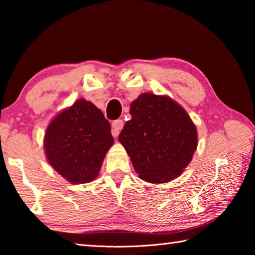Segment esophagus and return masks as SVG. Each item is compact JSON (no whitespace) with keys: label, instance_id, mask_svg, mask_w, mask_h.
Instances as JSON below:
<instances>
[{"label":"esophagus","instance_id":"obj_1","mask_svg":"<svg viewBox=\"0 0 255 255\" xmlns=\"http://www.w3.org/2000/svg\"><path fill=\"white\" fill-rule=\"evenodd\" d=\"M113 130H112V133L114 137H117L119 135L120 130H122L123 127H124V122L122 119H117V120H114L113 122Z\"/></svg>","mask_w":255,"mask_h":255}]
</instances>
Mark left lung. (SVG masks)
<instances>
[{"mask_svg": "<svg viewBox=\"0 0 255 255\" xmlns=\"http://www.w3.org/2000/svg\"><path fill=\"white\" fill-rule=\"evenodd\" d=\"M130 115L119 141L139 177L157 184L182 174L197 147L195 125L187 113L168 97L142 94L131 103Z\"/></svg>", "mask_w": 255, "mask_h": 255, "instance_id": "obj_1", "label": "left lung"}]
</instances>
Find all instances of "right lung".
<instances>
[{"instance_id":"add662e5","label":"right lung","mask_w":255,"mask_h":255,"mask_svg":"<svg viewBox=\"0 0 255 255\" xmlns=\"http://www.w3.org/2000/svg\"><path fill=\"white\" fill-rule=\"evenodd\" d=\"M114 143L112 127L96 106L79 99L55 117L45 131L50 165L69 182L88 183L99 174Z\"/></svg>"}]
</instances>
